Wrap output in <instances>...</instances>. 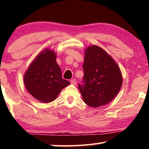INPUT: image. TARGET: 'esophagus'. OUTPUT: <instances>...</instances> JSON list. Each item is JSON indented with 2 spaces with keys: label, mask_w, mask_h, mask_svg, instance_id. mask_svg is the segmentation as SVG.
Returning <instances> with one entry per match:
<instances>
[{
  "label": "esophagus",
  "mask_w": 149,
  "mask_h": 149,
  "mask_svg": "<svg viewBox=\"0 0 149 149\" xmlns=\"http://www.w3.org/2000/svg\"><path fill=\"white\" fill-rule=\"evenodd\" d=\"M70 82H71V84L72 85H75V84H76V79H72L71 81H70Z\"/></svg>",
  "instance_id": "34e87169"
}]
</instances>
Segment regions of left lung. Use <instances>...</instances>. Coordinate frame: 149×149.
Listing matches in <instances>:
<instances>
[{
    "mask_svg": "<svg viewBox=\"0 0 149 149\" xmlns=\"http://www.w3.org/2000/svg\"><path fill=\"white\" fill-rule=\"evenodd\" d=\"M83 84H78L83 100L93 108L114 99L122 85V75L114 60L102 48L93 45L85 51Z\"/></svg>",
    "mask_w": 149,
    "mask_h": 149,
    "instance_id": "1",
    "label": "left lung"
}]
</instances>
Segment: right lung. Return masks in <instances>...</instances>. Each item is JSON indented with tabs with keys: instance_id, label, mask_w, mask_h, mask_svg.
Listing matches in <instances>:
<instances>
[{
	"instance_id": "add662e5",
	"label": "right lung",
	"mask_w": 149,
	"mask_h": 149,
	"mask_svg": "<svg viewBox=\"0 0 149 149\" xmlns=\"http://www.w3.org/2000/svg\"><path fill=\"white\" fill-rule=\"evenodd\" d=\"M56 53L46 49L35 58L25 73L26 89L35 99L48 103L57 98L70 82L62 79V71L56 62Z\"/></svg>"
}]
</instances>
